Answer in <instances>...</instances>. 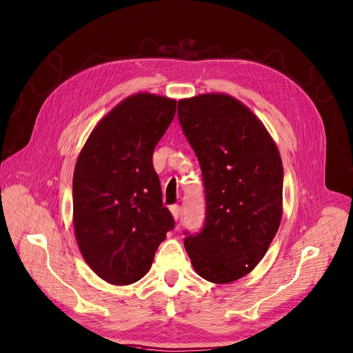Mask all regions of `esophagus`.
Instances as JSON below:
<instances>
[{
  "label": "esophagus",
  "mask_w": 353,
  "mask_h": 353,
  "mask_svg": "<svg viewBox=\"0 0 353 353\" xmlns=\"http://www.w3.org/2000/svg\"><path fill=\"white\" fill-rule=\"evenodd\" d=\"M170 210H171V214H173V218L176 221L180 218V214H182V209H180V205H171Z\"/></svg>",
  "instance_id": "1"
}]
</instances>
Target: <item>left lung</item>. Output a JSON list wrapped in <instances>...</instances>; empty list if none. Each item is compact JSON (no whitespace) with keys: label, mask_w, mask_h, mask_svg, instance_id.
Returning a JSON list of instances; mask_svg holds the SVG:
<instances>
[{"label":"left lung","mask_w":353,"mask_h":353,"mask_svg":"<svg viewBox=\"0 0 353 353\" xmlns=\"http://www.w3.org/2000/svg\"><path fill=\"white\" fill-rule=\"evenodd\" d=\"M177 114L205 192V223L185 249L203 279L236 282L264 258L282 221V158L264 123L228 94L180 99Z\"/></svg>","instance_id":"obj_1"}]
</instances>
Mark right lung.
Masks as SVG:
<instances>
[{
    "mask_svg": "<svg viewBox=\"0 0 353 353\" xmlns=\"http://www.w3.org/2000/svg\"><path fill=\"white\" fill-rule=\"evenodd\" d=\"M176 99L139 92L113 107L88 137L73 176L74 236L105 282H137L174 219L162 205L153 150L176 114Z\"/></svg>",
    "mask_w": 353,
    "mask_h": 353,
    "instance_id": "right-lung-1",
    "label": "right lung"
}]
</instances>
